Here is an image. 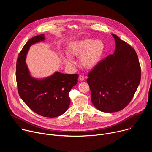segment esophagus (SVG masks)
I'll return each instance as SVG.
<instances>
[{"mask_svg": "<svg viewBox=\"0 0 152 152\" xmlns=\"http://www.w3.org/2000/svg\"><path fill=\"white\" fill-rule=\"evenodd\" d=\"M79 78L80 80H81V81H83V80L85 79H84V77H83L82 75H80L79 77Z\"/></svg>", "mask_w": 152, "mask_h": 152, "instance_id": "34e87169", "label": "esophagus"}]
</instances>
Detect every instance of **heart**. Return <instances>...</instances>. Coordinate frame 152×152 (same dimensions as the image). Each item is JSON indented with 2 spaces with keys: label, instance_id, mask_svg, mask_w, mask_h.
<instances>
[{
  "label": "heart",
  "instance_id": "heart-1",
  "mask_svg": "<svg viewBox=\"0 0 152 152\" xmlns=\"http://www.w3.org/2000/svg\"><path fill=\"white\" fill-rule=\"evenodd\" d=\"M105 49L104 42L99 39H83L71 42L68 46L70 55L80 56V62L88 69L94 67L102 58ZM62 60L67 66H73L75 61L69 55H62Z\"/></svg>",
  "mask_w": 152,
  "mask_h": 152
}]
</instances>
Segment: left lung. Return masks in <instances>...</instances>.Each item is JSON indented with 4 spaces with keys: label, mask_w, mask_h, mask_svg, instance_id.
<instances>
[{
    "label": "left lung",
    "mask_w": 152,
    "mask_h": 152,
    "mask_svg": "<svg viewBox=\"0 0 152 152\" xmlns=\"http://www.w3.org/2000/svg\"><path fill=\"white\" fill-rule=\"evenodd\" d=\"M115 50L88 73L86 80L93 105L100 111L122 110L133 98L141 80V67L135 50L112 34Z\"/></svg>",
    "instance_id": "obj_1"
}]
</instances>
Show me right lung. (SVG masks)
Returning a JSON list of instances; mask_svg holds the SVG:
<instances>
[{"mask_svg":"<svg viewBox=\"0 0 152 152\" xmlns=\"http://www.w3.org/2000/svg\"><path fill=\"white\" fill-rule=\"evenodd\" d=\"M45 40L44 34L35 36L25 45L16 64V80L21 99L31 110L45 117H56L66 112L70 106L69 93L77 83V74L56 72L42 79L33 77L26 63L30 47Z\"/></svg>","mask_w":152,"mask_h":152,"instance_id":"obj_1","label":"right lung"}]
</instances>
